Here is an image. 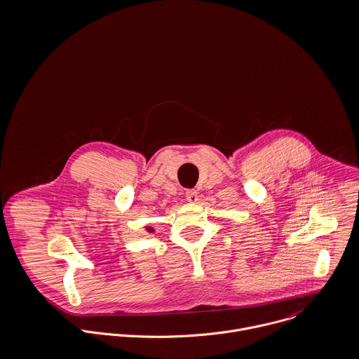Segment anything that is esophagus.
<instances>
[{
	"label": "esophagus",
	"instance_id": "34e87169",
	"mask_svg": "<svg viewBox=\"0 0 359 359\" xmlns=\"http://www.w3.org/2000/svg\"><path fill=\"white\" fill-rule=\"evenodd\" d=\"M185 198H187L188 202L195 203V202L199 201V194H198L195 189H188V191L185 192Z\"/></svg>",
	"mask_w": 359,
	"mask_h": 359
}]
</instances>
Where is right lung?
Instances as JSON below:
<instances>
[{"instance_id":"add662e5","label":"right lung","mask_w":359,"mask_h":359,"mask_svg":"<svg viewBox=\"0 0 359 359\" xmlns=\"http://www.w3.org/2000/svg\"><path fill=\"white\" fill-rule=\"evenodd\" d=\"M148 229V232H154V229L152 228H147Z\"/></svg>"}]
</instances>
